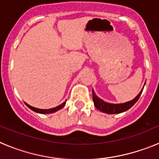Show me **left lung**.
Instances as JSON below:
<instances>
[{
  "label": "left lung",
  "mask_w": 159,
  "mask_h": 159,
  "mask_svg": "<svg viewBox=\"0 0 159 159\" xmlns=\"http://www.w3.org/2000/svg\"><path fill=\"white\" fill-rule=\"evenodd\" d=\"M145 84H144V86H145ZM144 86H143V88H144ZM143 88L134 99H133L130 101H128V102H124V103H110V102H105V101H103L102 99H101L100 98L97 96L95 95V92L92 90V94H93L92 97H93L94 104H95V107L98 110L103 112V113L111 114V115L122 113V112H124L126 111L129 110L132 106H134V103L138 101V99H139L140 95H141L142 92H143Z\"/></svg>",
  "instance_id": "8db88e82"
}]
</instances>
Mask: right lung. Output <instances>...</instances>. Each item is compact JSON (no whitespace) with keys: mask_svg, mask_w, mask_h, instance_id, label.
<instances>
[{"mask_svg":"<svg viewBox=\"0 0 159 159\" xmlns=\"http://www.w3.org/2000/svg\"><path fill=\"white\" fill-rule=\"evenodd\" d=\"M65 103H66V101L65 102H63V103H61L60 105H59V106L56 107L50 108V109H38V108L33 107L30 106V105H29L28 103H26V102H25L26 106H27L28 107L30 108L31 110H32L33 111L36 112V113H40V114H51V113H54V112H57V111L60 110V109H62V108L65 106Z\"/></svg>","mask_w":159,"mask_h":159,"instance_id":"right-lung-1","label":"right lung"}]
</instances>
